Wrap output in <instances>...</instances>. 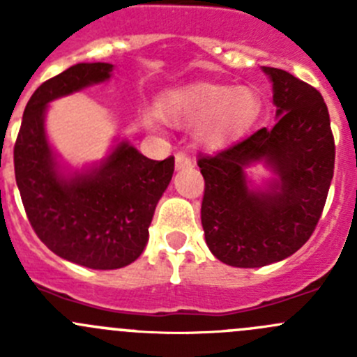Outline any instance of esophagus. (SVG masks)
<instances>
[{"instance_id": "34e87169", "label": "esophagus", "mask_w": 357, "mask_h": 357, "mask_svg": "<svg viewBox=\"0 0 357 357\" xmlns=\"http://www.w3.org/2000/svg\"><path fill=\"white\" fill-rule=\"evenodd\" d=\"M185 167H192V158H190V155H186L185 152L176 153V169Z\"/></svg>"}]
</instances>
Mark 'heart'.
<instances>
[{
	"instance_id": "obj_1",
	"label": "heart",
	"mask_w": 357,
	"mask_h": 357,
	"mask_svg": "<svg viewBox=\"0 0 357 357\" xmlns=\"http://www.w3.org/2000/svg\"><path fill=\"white\" fill-rule=\"evenodd\" d=\"M257 112L254 93L245 88L195 84L174 93L164 114L178 124H207L205 139L212 145L225 142Z\"/></svg>"
}]
</instances>
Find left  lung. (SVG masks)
I'll return each mask as SVG.
<instances>
[{
  "label": "left lung",
  "instance_id": "8db88e82",
  "mask_svg": "<svg viewBox=\"0 0 357 357\" xmlns=\"http://www.w3.org/2000/svg\"><path fill=\"white\" fill-rule=\"evenodd\" d=\"M262 70L273 82L276 124L199 158L205 242L235 268L283 261L304 245L333 178L335 142L321 93L282 68ZM254 161H264L279 176L264 192L246 185L245 169Z\"/></svg>",
  "mask_w": 357,
  "mask_h": 357
}]
</instances>
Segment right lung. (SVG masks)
Listing matches in <instances>:
<instances>
[{
  "label": "right lung",
  "mask_w": 357,
  "mask_h": 357,
  "mask_svg": "<svg viewBox=\"0 0 357 357\" xmlns=\"http://www.w3.org/2000/svg\"><path fill=\"white\" fill-rule=\"evenodd\" d=\"M112 63H77L43 82L24 110L13 149L29 222L59 257L91 269H119L142 255L174 157L152 160L128 142L91 171L63 176L45 132L48 103L110 77Z\"/></svg>",
  "instance_id": "add662e5"
}]
</instances>
